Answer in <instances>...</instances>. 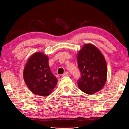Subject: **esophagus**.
Returning a JSON list of instances; mask_svg holds the SVG:
<instances>
[{"label": "esophagus", "instance_id": "34e87169", "mask_svg": "<svg viewBox=\"0 0 129 129\" xmlns=\"http://www.w3.org/2000/svg\"><path fill=\"white\" fill-rule=\"evenodd\" d=\"M68 75H69V73L68 72H65V73L62 74V77H64V76H68Z\"/></svg>", "mask_w": 129, "mask_h": 129}]
</instances>
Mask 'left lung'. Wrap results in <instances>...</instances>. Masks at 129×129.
<instances>
[{"label":"left lung","mask_w":129,"mask_h":129,"mask_svg":"<svg viewBox=\"0 0 129 129\" xmlns=\"http://www.w3.org/2000/svg\"><path fill=\"white\" fill-rule=\"evenodd\" d=\"M81 77L79 89L88 94L101 90L106 81L107 65L101 51L91 44L84 45L77 54Z\"/></svg>","instance_id":"1"}]
</instances>
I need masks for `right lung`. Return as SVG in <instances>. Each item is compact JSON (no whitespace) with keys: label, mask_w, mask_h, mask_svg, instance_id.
Wrapping results in <instances>:
<instances>
[{"label":"right lung","mask_w":129,"mask_h":129,"mask_svg":"<svg viewBox=\"0 0 129 129\" xmlns=\"http://www.w3.org/2000/svg\"><path fill=\"white\" fill-rule=\"evenodd\" d=\"M23 77L32 93L40 96H48L52 93L57 79L51 72L48 57L41 52L32 54L25 65Z\"/></svg>","instance_id":"obj_1"}]
</instances>
